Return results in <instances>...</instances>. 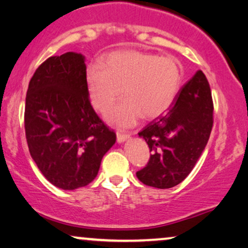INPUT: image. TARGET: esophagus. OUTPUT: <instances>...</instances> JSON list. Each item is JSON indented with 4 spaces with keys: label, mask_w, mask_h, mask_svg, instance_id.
Returning <instances> with one entry per match:
<instances>
[{
    "label": "esophagus",
    "mask_w": 248,
    "mask_h": 248,
    "mask_svg": "<svg viewBox=\"0 0 248 248\" xmlns=\"http://www.w3.org/2000/svg\"><path fill=\"white\" fill-rule=\"evenodd\" d=\"M130 136L128 134H121V133H117V141L118 143H124V140H127Z\"/></svg>",
    "instance_id": "34e87169"
}]
</instances>
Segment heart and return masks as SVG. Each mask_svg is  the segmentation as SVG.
Listing matches in <instances>:
<instances>
[{"label": "heart", "mask_w": 248, "mask_h": 248, "mask_svg": "<svg viewBox=\"0 0 248 248\" xmlns=\"http://www.w3.org/2000/svg\"><path fill=\"white\" fill-rule=\"evenodd\" d=\"M86 85L93 107L104 111L119 95H126L108 108L105 118L118 127H131L141 117L164 113L176 100L183 82V69L176 59L135 49L111 52L100 63H90Z\"/></svg>", "instance_id": "1"}]
</instances>
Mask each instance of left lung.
<instances>
[{"instance_id":"left-lung-1","label":"left lung","mask_w":248,"mask_h":248,"mask_svg":"<svg viewBox=\"0 0 248 248\" xmlns=\"http://www.w3.org/2000/svg\"><path fill=\"white\" fill-rule=\"evenodd\" d=\"M212 127V93L199 70L181 87L167 113L138 133L151 152L146 166L136 172L138 179L161 189L177 186L195 167Z\"/></svg>"}]
</instances>
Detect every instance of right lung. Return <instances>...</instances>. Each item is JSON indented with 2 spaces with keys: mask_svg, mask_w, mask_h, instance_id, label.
Masks as SVG:
<instances>
[{
  "mask_svg": "<svg viewBox=\"0 0 248 248\" xmlns=\"http://www.w3.org/2000/svg\"><path fill=\"white\" fill-rule=\"evenodd\" d=\"M85 71L78 53L48 58L36 69L26 95L29 152L46 179L64 190L91 184L117 140L92 107Z\"/></svg>",
  "mask_w": 248,
  "mask_h": 248,
  "instance_id": "obj_1",
  "label": "right lung"
}]
</instances>
